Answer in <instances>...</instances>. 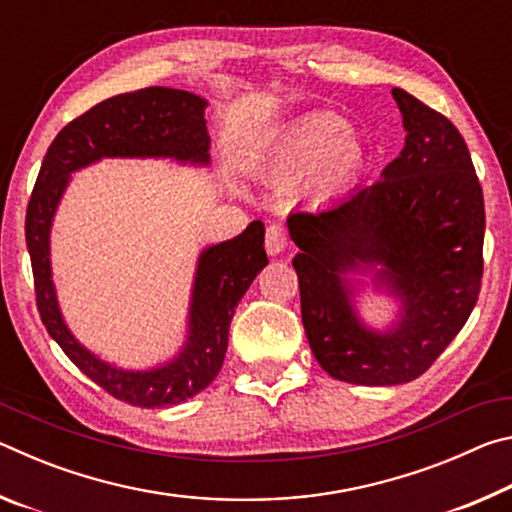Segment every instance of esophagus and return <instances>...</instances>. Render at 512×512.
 <instances>
[{
  "label": "esophagus",
  "instance_id": "1",
  "mask_svg": "<svg viewBox=\"0 0 512 512\" xmlns=\"http://www.w3.org/2000/svg\"><path fill=\"white\" fill-rule=\"evenodd\" d=\"M264 244H266V253L268 255H280L282 250L289 246V232L284 230V225H280V223L268 225Z\"/></svg>",
  "mask_w": 512,
  "mask_h": 512
}]
</instances>
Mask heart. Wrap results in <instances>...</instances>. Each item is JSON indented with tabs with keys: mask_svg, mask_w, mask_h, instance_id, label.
<instances>
[{
	"mask_svg": "<svg viewBox=\"0 0 512 512\" xmlns=\"http://www.w3.org/2000/svg\"><path fill=\"white\" fill-rule=\"evenodd\" d=\"M366 169V151L332 112H309L284 128L266 151L259 171L275 180L305 173V187L318 198H334L357 183Z\"/></svg>",
	"mask_w": 512,
	"mask_h": 512,
	"instance_id": "1",
	"label": "heart"
}]
</instances>
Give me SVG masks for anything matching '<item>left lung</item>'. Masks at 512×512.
Returning <instances> with one entry per match:
<instances>
[{
    "label": "left lung",
    "instance_id": "8db88e82",
    "mask_svg": "<svg viewBox=\"0 0 512 512\" xmlns=\"http://www.w3.org/2000/svg\"><path fill=\"white\" fill-rule=\"evenodd\" d=\"M393 97L406 144L381 178L287 221L311 352L327 375L361 386L427 372L470 318L483 277V192L463 135L413 94ZM361 263H379L378 279L403 298V320L386 335L363 328L349 305L340 275Z\"/></svg>",
    "mask_w": 512,
    "mask_h": 512
}]
</instances>
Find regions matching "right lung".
Listing matches in <instances>:
<instances>
[{"mask_svg": "<svg viewBox=\"0 0 512 512\" xmlns=\"http://www.w3.org/2000/svg\"><path fill=\"white\" fill-rule=\"evenodd\" d=\"M207 101L185 90L144 88L110 97L69 121L47 149L27 207V246L42 323L69 361L117 400L160 409L180 404L212 384L228 350L230 320L250 282L268 264L264 223L253 221L239 237L207 248L189 311V339L178 359L149 372L108 366L69 334L58 311L49 266V228L69 173L101 158H176L207 162Z\"/></svg>", "mask_w": 512, "mask_h": 512, "instance_id": "1", "label": "right lung"}]
</instances>
